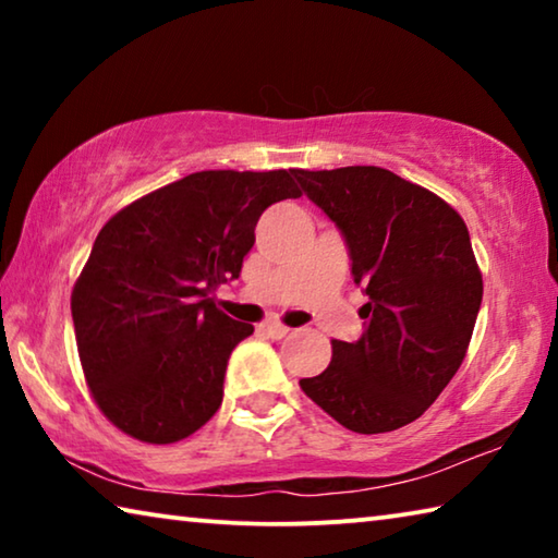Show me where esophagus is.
I'll return each instance as SVG.
<instances>
[{"mask_svg":"<svg viewBox=\"0 0 558 558\" xmlns=\"http://www.w3.org/2000/svg\"><path fill=\"white\" fill-rule=\"evenodd\" d=\"M263 332H266L270 339H282L290 332V329L286 325H280V323H266V325H263Z\"/></svg>","mask_w":558,"mask_h":558,"instance_id":"esophagus-1","label":"esophagus"}]
</instances>
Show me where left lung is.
Returning <instances> with one entry per match:
<instances>
[{
  "label": "left lung",
  "instance_id": "8db88e82",
  "mask_svg": "<svg viewBox=\"0 0 558 558\" xmlns=\"http://www.w3.org/2000/svg\"><path fill=\"white\" fill-rule=\"evenodd\" d=\"M292 174L344 235L369 302L364 335L332 339V362L302 391L354 433H389L423 415L468 354L483 272L460 214L381 167Z\"/></svg>",
  "mask_w": 558,
  "mask_h": 558
}]
</instances>
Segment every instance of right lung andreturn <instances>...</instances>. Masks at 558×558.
Here are the masks:
<instances>
[{
    "mask_svg": "<svg viewBox=\"0 0 558 558\" xmlns=\"http://www.w3.org/2000/svg\"><path fill=\"white\" fill-rule=\"evenodd\" d=\"M298 196L288 169H209L102 226L71 313L86 384L112 426L167 446L219 411L226 364L253 325L223 315L211 295L241 276L260 214Z\"/></svg>",
    "mask_w": 558,
    "mask_h": 558,
    "instance_id": "1",
    "label": "right lung"
}]
</instances>
